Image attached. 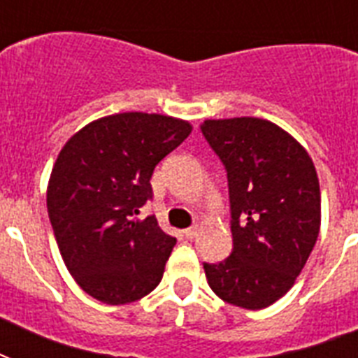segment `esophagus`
<instances>
[{
  "label": "esophagus",
  "instance_id": "obj_1",
  "mask_svg": "<svg viewBox=\"0 0 358 358\" xmlns=\"http://www.w3.org/2000/svg\"><path fill=\"white\" fill-rule=\"evenodd\" d=\"M196 232H199V227H196V224H193V227H189V229L184 230V236L187 239H193L196 236Z\"/></svg>",
  "mask_w": 358,
  "mask_h": 358
}]
</instances>
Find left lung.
Here are the masks:
<instances>
[{
    "label": "left lung",
    "mask_w": 358,
    "mask_h": 358,
    "mask_svg": "<svg viewBox=\"0 0 358 358\" xmlns=\"http://www.w3.org/2000/svg\"><path fill=\"white\" fill-rule=\"evenodd\" d=\"M229 178L234 249L204 264L213 294L260 310L278 301L303 271L322 223V195L308 152L277 124L255 117L201 126Z\"/></svg>",
    "instance_id": "left-lung-1"
}]
</instances>
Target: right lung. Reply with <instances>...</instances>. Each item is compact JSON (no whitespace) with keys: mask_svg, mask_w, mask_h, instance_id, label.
Segmentation results:
<instances>
[{"mask_svg":"<svg viewBox=\"0 0 358 358\" xmlns=\"http://www.w3.org/2000/svg\"><path fill=\"white\" fill-rule=\"evenodd\" d=\"M187 120L119 113L66 141L48 184V215L64 266L83 292L126 305L156 288L176 238L137 217L154 169L191 134Z\"/></svg>","mask_w":358,"mask_h":358,"instance_id":"right-lung-1","label":"right lung"}]
</instances>
